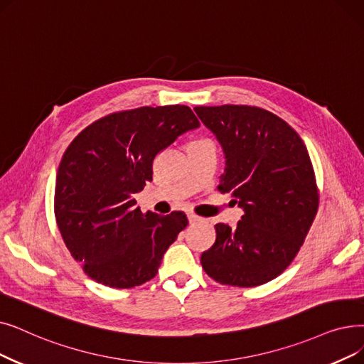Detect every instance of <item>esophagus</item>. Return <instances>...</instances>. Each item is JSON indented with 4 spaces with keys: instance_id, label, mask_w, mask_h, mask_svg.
<instances>
[{
    "instance_id": "1",
    "label": "esophagus",
    "mask_w": 364,
    "mask_h": 364,
    "mask_svg": "<svg viewBox=\"0 0 364 364\" xmlns=\"http://www.w3.org/2000/svg\"><path fill=\"white\" fill-rule=\"evenodd\" d=\"M188 221H191V225H195V223H200L202 218L195 214H188Z\"/></svg>"
}]
</instances>
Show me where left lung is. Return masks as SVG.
Instances as JSON below:
<instances>
[{
	"instance_id": "left-lung-1",
	"label": "left lung",
	"mask_w": 364,
	"mask_h": 364,
	"mask_svg": "<svg viewBox=\"0 0 364 364\" xmlns=\"http://www.w3.org/2000/svg\"><path fill=\"white\" fill-rule=\"evenodd\" d=\"M226 156L218 191L244 215L215 225L203 271L225 286L256 287L281 275L302 247L318 211V187L302 138L274 113L250 105L195 107Z\"/></svg>"
}]
</instances>
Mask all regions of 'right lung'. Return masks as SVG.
<instances>
[{"label": "right lung", "mask_w": 364, "mask_h": 364, "mask_svg": "<svg viewBox=\"0 0 364 364\" xmlns=\"http://www.w3.org/2000/svg\"><path fill=\"white\" fill-rule=\"evenodd\" d=\"M196 128L187 105L139 107L93 122L71 141L58 168L55 217L92 279L132 289L156 277L188 221L183 211L141 213L134 196L153 180L156 154Z\"/></svg>", "instance_id": "1"}]
</instances>
